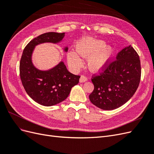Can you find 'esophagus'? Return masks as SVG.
<instances>
[{"label":"esophagus","instance_id":"1","mask_svg":"<svg viewBox=\"0 0 154 154\" xmlns=\"http://www.w3.org/2000/svg\"><path fill=\"white\" fill-rule=\"evenodd\" d=\"M87 78L86 76H83V75L80 76V83H84V82H87Z\"/></svg>","mask_w":154,"mask_h":154}]
</instances>
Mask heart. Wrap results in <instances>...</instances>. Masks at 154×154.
Listing matches in <instances>:
<instances>
[{"label": "heart", "instance_id": "1", "mask_svg": "<svg viewBox=\"0 0 154 154\" xmlns=\"http://www.w3.org/2000/svg\"><path fill=\"white\" fill-rule=\"evenodd\" d=\"M76 51H70L67 54L69 67L74 71H78L83 66L82 57L88 58V67L90 71L98 72L104 70L110 62L114 53V49L101 40L89 37L82 38L76 45Z\"/></svg>", "mask_w": 154, "mask_h": 154}]
</instances>
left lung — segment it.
I'll return each instance as SVG.
<instances>
[{"mask_svg": "<svg viewBox=\"0 0 154 154\" xmlns=\"http://www.w3.org/2000/svg\"><path fill=\"white\" fill-rule=\"evenodd\" d=\"M141 72L139 55L129 45L120 51L116 60L103 72L92 79L94 89L89 95L91 103L105 110L119 108L136 92Z\"/></svg>", "mask_w": 154, "mask_h": 154, "instance_id": "8db88e82", "label": "left lung"}]
</instances>
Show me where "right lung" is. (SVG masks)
Segmentation results:
<instances>
[{"instance_id": "add662e5", "label": "right lung", "mask_w": 154, "mask_h": 154, "mask_svg": "<svg viewBox=\"0 0 154 154\" xmlns=\"http://www.w3.org/2000/svg\"><path fill=\"white\" fill-rule=\"evenodd\" d=\"M64 36L65 32H46L32 39L23 51L20 62L22 85L31 98L42 105L53 106L66 100L80 78L70 72L62 60L45 71L36 68L32 62V54L36 45L44 43L58 44ZM63 49L67 52L68 48L65 46Z\"/></svg>"}]
</instances>
